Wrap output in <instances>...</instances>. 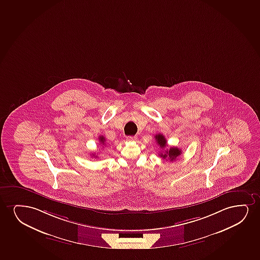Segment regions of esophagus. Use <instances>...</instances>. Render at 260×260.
<instances>
[{
    "label": "esophagus",
    "mask_w": 260,
    "mask_h": 260,
    "mask_svg": "<svg viewBox=\"0 0 260 260\" xmlns=\"http://www.w3.org/2000/svg\"><path fill=\"white\" fill-rule=\"evenodd\" d=\"M137 139H138L137 136H134V137H127V140H128V141H136Z\"/></svg>",
    "instance_id": "obj_1"
}]
</instances>
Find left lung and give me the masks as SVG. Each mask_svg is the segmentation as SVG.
Segmentation results:
<instances>
[{
  "label": "left lung",
  "mask_w": 260,
  "mask_h": 260,
  "mask_svg": "<svg viewBox=\"0 0 260 260\" xmlns=\"http://www.w3.org/2000/svg\"><path fill=\"white\" fill-rule=\"evenodd\" d=\"M155 140L160 148L164 149L167 146V140H166L165 137L162 134H157L155 136ZM181 153H182V151L177 147H170L165 151L163 150L159 152V156L163 158H169L171 161H173V160H176L177 157L181 155Z\"/></svg>",
  "instance_id": "1"
}]
</instances>
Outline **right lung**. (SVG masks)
<instances>
[{"mask_svg": "<svg viewBox=\"0 0 260 260\" xmlns=\"http://www.w3.org/2000/svg\"><path fill=\"white\" fill-rule=\"evenodd\" d=\"M99 140H100V142H101V144H102V145H105V140H106V139H105V138L103 137V136H100V137H99Z\"/></svg>", "mask_w": 260, "mask_h": 260, "instance_id": "1", "label": "right lung"}]
</instances>
